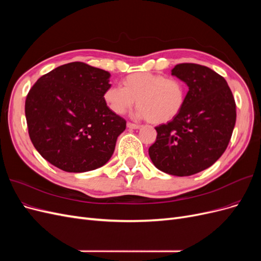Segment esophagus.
I'll return each instance as SVG.
<instances>
[{
    "label": "esophagus",
    "mask_w": 261,
    "mask_h": 261,
    "mask_svg": "<svg viewBox=\"0 0 261 261\" xmlns=\"http://www.w3.org/2000/svg\"><path fill=\"white\" fill-rule=\"evenodd\" d=\"M127 127L130 128V129H138V128L141 127V126L139 124H134V123L127 122Z\"/></svg>",
    "instance_id": "1"
}]
</instances>
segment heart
<instances>
[{
  "mask_svg": "<svg viewBox=\"0 0 261 261\" xmlns=\"http://www.w3.org/2000/svg\"><path fill=\"white\" fill-rule=\"evenodd\" d=\"M186 98V85L180 80L153 73L129 74L122 80V87L110 86L103 92L106 105L113 113L125 114L137 100V116L153 124L174 120Z\"/></svg>",
  "mask_w": 261,
  "mask_h": 261,
  "instance_id": "1",
  "label": "heart"
}]
</instances>
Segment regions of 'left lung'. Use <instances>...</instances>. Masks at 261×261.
Instances as JSON below:
<instances>
[{"mask_svg":"<svg viewBox=\"0 0 261 261\" xmlns=\"http://www.w3.org/2000/svg\"><path fill=\"white\" fill-rule=\"evenodd\" d=\"M188 86L185 106L171 122L155 127L149 156L156 169L189 176L223 154L236 121V105L224 78L207 66L181 63L172 70Z\"/></svg>","mask_w":261,"mask_h":261,"instance_id":"obj_1","label":"left lung"}]
</instances>
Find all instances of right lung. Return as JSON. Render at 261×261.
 <instances>
[{
	"mask_svg": "<svg viewBox=\"0 0 261 261\" xmlns=\"http://www.w3.org/2000/svg\"><path fill=\"white\" fill-rule=\"evenodd\" d=\"M109 72L83 62L54 68L25 102L29 137L42 158L65 172L96 170L112 156L126 121L103 100Z\"/></svg>",
	"mask_w": 261,
	"mask_h": 261,
	"instance_id": "add662e5",
	"label": "right lung"
}]
</instances>
